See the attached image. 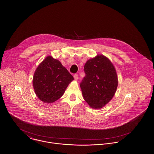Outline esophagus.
<instances>
[{
  "instance_id": "esophagus-1",
  "label": "esophagus",
  "mask_w": 154,
  "mask_h": 154,
  "mask_svg": "<svg viewBox=\"0 0 154 154\" xmlns=\"http://www.w3.org/2000/svg\"><path fill=\"white\" fill-rule=\"evenodd\" d=\"M74 78L75 80H77L78 79H79V75L77 74H75L74 75Z\"/></svg>"
}]
</instances>
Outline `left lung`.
Segmentation results:
<instances>
[{"mask_svg":"<svg viewBox=\"0 0 154 154\" xmlns=\"http://www.w3.org/2000/svg\"><path fill=\"white\" fill-rule=\"evenodd\" d=\"M84 70L85 75L80 85L84 100L93 109L102 108L116 92V70L110 60L102 55L88 60Z\"/></svg>","mask_w":154,"mask_h":154,"instance_id":"obj_1","label":"left lung"}]
</instances>
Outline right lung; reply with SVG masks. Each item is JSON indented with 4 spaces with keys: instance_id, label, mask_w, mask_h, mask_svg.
<instances>
[{
    "instance_id": "add662e5",
    "label": "right lung",
    "mask_w": 154,
    "mask_h": 154,
    "mask_svg": "<svg viewBox=\"0 0 154 154\" xmlns=\"http://www.w3.org/2000/svg\"><path fill=\"white\" fill-rule=\"evenodd\" d=\"M73 77L61 63L48 56L37 67L33 85L37 97L43 102L52 103L64 94Z\"/></svg>"
}]
</instances>
